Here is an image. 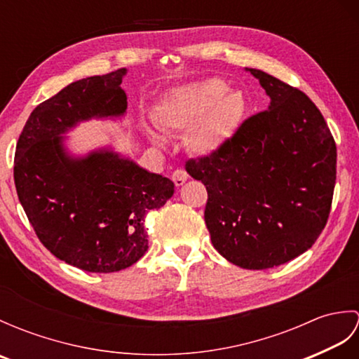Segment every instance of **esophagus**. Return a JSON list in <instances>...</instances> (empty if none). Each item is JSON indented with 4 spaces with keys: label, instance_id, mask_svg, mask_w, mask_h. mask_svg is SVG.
Segmentation results:
<instances>
[{
    "label": "esophagus",
    "instance_id": "1",
    "mask_svg": "<svg viewBox=\"0 0 359 359\" xmlns=\"http://www.w3.org/2000/svg\"><path fill=\"white\" fill-rule=\"evenodd\" d=\"M171 179L175 184V187H182L188 180V172L185 170H175L171 174Z\"/></svg>",
    "mask_w": 359,
    "mask_h": 359
}]
</instances>
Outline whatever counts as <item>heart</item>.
<instances>
[{
	"instance_id": "obj_1",
	"label": "heart",
	"mask_w": 359,
	"mask_h": 359,
	"mask_svg": "<svg viewBox=\"0 0 359 359\" xmlns=\"http://www.w3.org/2000/svg\"><path fill=\"white\" fill-rule=\"evenodd\" d=\"M247 112L241 90H228L219 79L189 83L170 90L152 111L154 123L163 131H187L188 148L199 156H212L238 131ZM156 142L162 137L151 133Z\"/></svg>"
}]
</instances>
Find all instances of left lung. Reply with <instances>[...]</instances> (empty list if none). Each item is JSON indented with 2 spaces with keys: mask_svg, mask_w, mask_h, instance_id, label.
I'll return each mask as SVG.
<instances>
[{
  "mask_svg": "<svg viewBox=\"0 0 359 359\" xmlns=\"http://www.w3.org/2000/svg\"><path fill=\"white\" fill-rule=\"evenodd\" d=\"M270 106L242 121L187 172L207 187L205 224L215 248L242 269L265 270L307 251L324 230L337 182V143L321 111L273 75L247 69Z\"/></svg>",
  "mask_w": 359,
  "mask_h": 359,
  "instance_id": "1",
  "label": "left lung"
}]
</instances>
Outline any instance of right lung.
Masks as SVG:
<instances>
[{
  "label": "right lung",
  "mask_w": 359,
  "mask_h": 359,
  "mask_svg": "<svg viewBox=\"0 0 359 359\" xmlns=\"http://www.w3.org/2000/svg\"><path fill=\"white\" fill-rule=\"evenodd\" d=\"M126 69L71 83L30 114L17 143L13 179L38 239L60 261L90 273L128 269L147 253L144 216L174 184L112 151L74 158L62 134L79 121L120 117Z\"/></svg>",
  "instance_id": "right-lung-1"
}]
</instances>
